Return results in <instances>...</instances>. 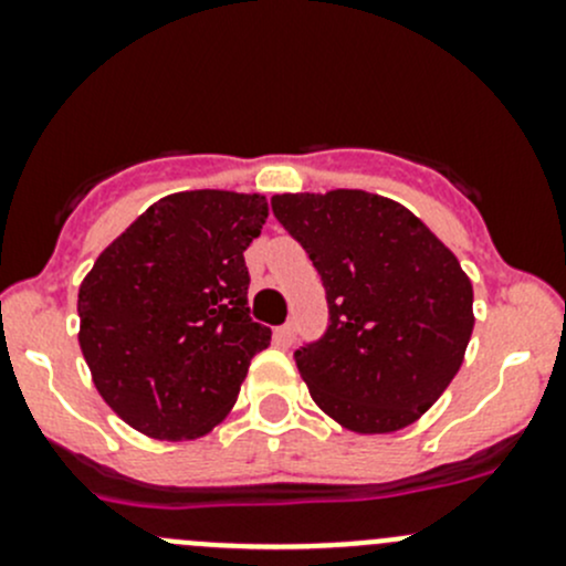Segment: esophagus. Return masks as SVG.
Wrapping results in <instances>:
<instances>
[{"label": "esophagus", "mask_w": 566, "mask_h": 566, "mask_svg": "<svg viewBox=\"0 0 566 566\" xmlns=\"http://www.w3.org/2000/svg\"><path fill=\"white\" fill-rule=\"evenodd\" d=\"M273 339H276V345L290 347V345H293V339H295V325L293 323L279 325V328L273 331Z\"/></svg>", "instance_id": "34e87169"}]
</instances>
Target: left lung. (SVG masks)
Here are the masks:
<instances>
[{
	"label": "left lung",
	"instance_id": "left-lung-1",
	"mask_svg": "<svg viewBox=\"0 0 566 566\" xmlns=\"http://www.w3.org/2000/svg\"><path fill=\"white\" fill-rule=\"evenodd\" d=\"M271 205L328 295V331L295 353L317 408L358 436L419 421L471 342L473 287L454 251L405 205L361 188Z\"/></svg>",
	"mask_w": 566,
	"mask_h": 566
}]
</instances>
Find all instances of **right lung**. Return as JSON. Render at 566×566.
<instances>
[{
  "label": "right lung",
  "instance_id": "obj_1",
  "mask_svg": "<svg viewBox=\"0 0 566 566\" xmlns=\"http://www.w3.org/2000/svg\"><path fill=\"white\" fill-rule=\"evenodd\" d=\"M262 193L177 191L101 251L78 287V345L119 419L153 441H197L227 419L271 328L249 317L243 251Z\"/></svg>",
  "mask_w": 566,
  "mask_h": 566
}]
</instances>
